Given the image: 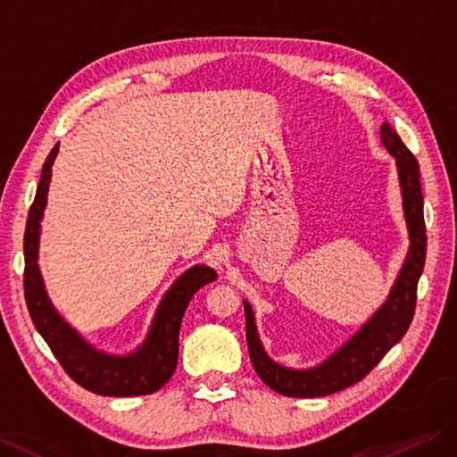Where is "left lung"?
I'll list each match as a JSON object with an SVG mask.
<instances>
[{
  "label": "left lung",
  "mask_w": 457,
  "mask_h": 457,
  "mask_svg": "<svg viewBox=\"0 0 457 457\" xmlns=\"http://www.w3.org/2000/svg\"><path fill=\"white\" fill-rule=\"evenodd\" d=\"M381 140L396 159L399 179L403 187V207L410 233V250L399 278L389 294L384 307L366 322V325L337 349L322 364L309 370H290L273 362L263 351L254 325V315L248 302H245L246 317V344L248 355L260 379L273 391L296 399L327 396L355 386L357 381L372 372V368L387 355V351L403 340L416 312L418 281L425 266V220H423V195L420 184V165L401 137L391 125L381 127Z\"/></svg>",
  "instance_id": "left-lung-1"
}]
</instances>
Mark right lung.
Wrapping results in <instances>:
<instances>
[{"instance_id": "1", "label": "right lung", "mask_w": 457, "mask_h": 457, "mask_svg": "<svg viewBox=\"0 0 457 457\" xmlns=\"http://www.w3.org/2000/svg\"><path fill=\"white\" fill-rule=\"evenodd\" d=\"M56 154L58 144H54L43 163L41 180L30 212H28L24 231V298L34 327L47 342L66 374L87 391L104 396L155 393L170 379L179 362L180 325L191 296L201 287L212 283L216 273L211 268L195 266L179 277V281L161 300L152 330L138 351L127 357H113L91 347L54 312L37 268L39 222L47 203L51 167Z\"/></svg>"}]
</instances>
